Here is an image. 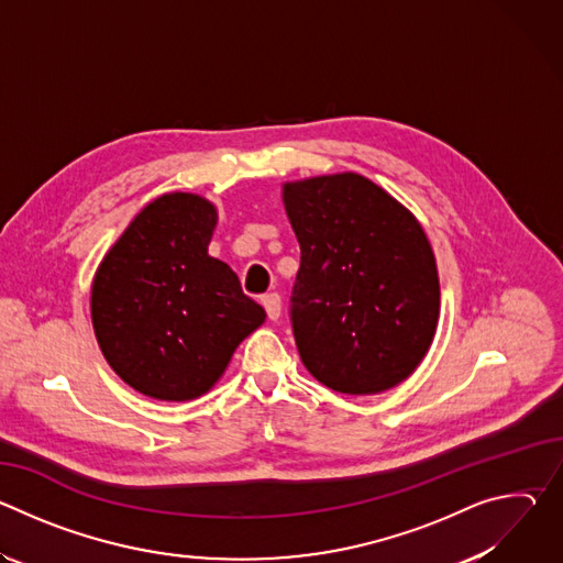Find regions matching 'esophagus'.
<instances>
[{
    "instance_id": "1",
    "label": "esophagus",
    "mask_w": 563,
    "mask_h": 563,
    "mask_svg": "<svg viewBox=\"0 0 563 563\" xmlns=\"http://www.w3.org/2000/svg\"><path fill=\"white\" fill-rule=\"evenodd\" d=\"M263 305L267 309V316L272 320H278L280 318V296L278 294H265L263 296Z\"/></svg>"
}]
</instances>
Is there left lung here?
Returning <instances> with one entry per match:
<instances>
[{
	"mask_svg": "<svg viewBox=\"0 0 563 563\" xmlns=\"http://www.w3.org/2000/svg\"><path fill=\"white\" fill-rule=\"evenodd\" d=\"M300 245L289 318L300 361L343 394H376L423 361L439 320V274L417 218L358 174L289 183Z\"/></svg>",
	"mask_w": 563,
	"mask_h": 563,
	"instance_id": "8db88e82",
	"label": "left lung"
}]
</instances>
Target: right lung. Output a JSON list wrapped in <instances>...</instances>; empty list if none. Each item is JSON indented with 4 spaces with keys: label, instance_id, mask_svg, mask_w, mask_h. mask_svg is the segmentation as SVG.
Returning <instances> with one entry per match:
<instances>
[{
    "label": "right lung",
    "instance_id": "add662e5",
    "mask_svg": "<svg viewBox=\"0 0 563 563\" xmlns=\"http://www.w3.org/2000/svg\"><path fill=\"white\" fill-rule=\"evenodd\" d=\"M216 209L194 194L146 205L102 261L91 291L100 350L133 389L159 400L205 394L265 309L207 254Z\"/></svg>",
    "mask_w": 563,
    "mask_h": 563
}]
</instances>
